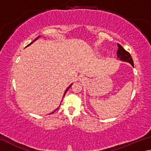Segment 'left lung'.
Instances as JSON below:
<instances>
[{"label": "left lung", "mask_w": 151, "mask_h": 151, "mask_svg": "<svg viewBox=\"0 0 151 151\" xmlns=\"http://www.w3.org/2000/svg\"><path fill=\"white\" fill-rule=\"evenodd\" d=\"M117 45H118L119 47L118 50H117V57H118V58L121 60L124 61V62L129 63L134 67L133 60H132V57L130 55V53L127 52V50H125L121 45L117 44Z\"/></svg>", "instance_id": "obj_1"}]
</instances>
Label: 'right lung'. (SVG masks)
Returning a JSON list of instances; mask_svg holds the SVG:
<instances>
[{
  "label": "right lung",
  "mask_w": 151,
  "mask_h": 151,
  "mask_svg": "<svg viewBox=\"0 0 151 151\" xmlns=\"http://www.w3.org/2000/svg\"><path fill=\"white\" fill-rule=\"evenodd\" d=\"M40 36H39V37H37V38H36V39H35L34 40H33V41H32V42L31 43H30V44H29V45H27V46H29V45H31V44H32V43H33V42H34L35 41H36V40H37V39H39V38H40ZM72 85H73V84H72ZM70 85L69 86H68V87L67 88H66V91H65V94H64V96H65V94H66V91H67L68 90V89H69V88L70 87V86H71V85ZM57 109H58V108H57V109H56V110H55V111H53V112H51V113H50L49 114H51L54 113V112H55L56 111H57Z\"/></svg>",
  "instance_id": "obj_1"
}]
</instances>
